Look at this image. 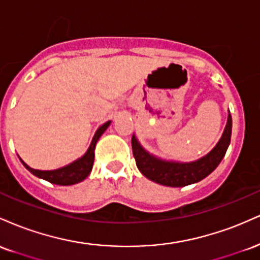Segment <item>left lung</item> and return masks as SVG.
Segmentation results:
<instances>
[{
	"mask_svg": "<svg viewBox=\"0 0 260 260\" xmlns=\"http://www.w3.org/2000/svg\"><path fill=\"white\" fill-rule=\"evenodd\" d=\"M231 131L232 118L231 115H229L228 124L216 147L202 159L188 164L170 162L156 159L140 147L138 140L133 136L132 149L137 168L149 180L162 186L183 187L196 183L210 175L225 156L231 140Z\"/></svg>",
	"mask_w": 260,
	"mask_h": 260,
	"instance_id": "left-lung-1",
	"label": "left lung"
}]
</instances>
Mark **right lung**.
<instances>
[{
	"label": "right lung",
	"instance_id": "right-lung-1",
	"mask_svg": "<svg viewBox=\"0 0 260 260\" xmlns=\"http://www.w3.org/2000/svg\"><path fill=\"white\" fill-rule=\"evenodd\" d=\"M110 121L104 123L99 129L95 133L94 138H92V142L89 147L88 151L83 155L80 159H78L74 162L70 164V165L64 166V168L52 170V171H41V170H34L29 168L28 165L23 160L22 164L25 166L29 171L31 172L32 175H35L37 177L43 178L45 181H49L50 183L53 184H59V186H71V184L78 183V182L83 181L84 178L88 177V175L90 174L92 169V164H94V150L95 145H96V142L99 140L101 134L106 131V128L109 127Z\"/></svg>",
	"mask_w": 260,
	"mask_h": 260
}]
</instances>
